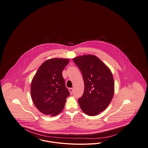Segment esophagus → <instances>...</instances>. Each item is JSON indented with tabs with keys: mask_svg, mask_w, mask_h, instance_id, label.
I'll use <instances>...</instances> for the list:
<instances>
[{
	"mask_svg": "<svg viewBox=\"0 0 148 148\" xmlns=\"http://www.w3.org/2000/svg\"><path fill=\"white\" fill-rule=\"evenodd\" d=\"M69 91L70 92L71 94H72L73 92V88H69Z\"/></svg>",
	"mask_w": 148,
	"mask_h": 148,
	"instance_id": "34e87169",
	"label": "esophagus"
}]
</instances>
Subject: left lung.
Returning a JSON list of instances; mask_svg holds the SVG:
<instances>
[{
	"mask_svg": "<svg viewBox=\"0 0 148 148\" xmlns=\"http://www.w3.org/2000/svg\"><path fill=\"white\" fill-rule=\"evenodd\" d=\"M82 73L83 95L78 99L82 111L89 116L98 115L110 103L114 92L113 74L97 56L84 55L73 59Z\"/></svg>",
	"mask_w": 148,
	"mask_h": 148,
	"instance_id": "1",
	"label": "left lung"
}]
</instances>
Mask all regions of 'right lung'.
<instances>
[{
	"label": "right lung",
	"mask_w": 148,
	"mask_h": 148,
	"mask_svg": "<svg viewBox=\"0 0 148 148\" xmlns=\"http://www.w3.org/2000/svg\"><path fill=\"white\" fill-rule=\"evenodd\" d=\"M69 60L53 58L40 66L32 79L30 92L36 108L45 115L53 116L63 110L70 93L65 86L62 71Z\"/></svg>",
	"instance_id": "right-lung-1"
}]
</instances>
